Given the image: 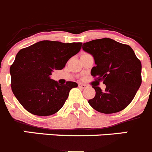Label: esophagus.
Returning <instances> with one entry per match:
<instances>
[{"instance_id": "34e87169", "label": "esophagus", "mask_w": 152, "mask_h": 152, "mask_svg": "<svg viewBox=\"0 0 152 152\" xmlns=\"http://www.w3.org/2000/svg\"><path fill=\"white\" fill-rule=\"evenodd\" d=\"M78 87H80V88H82V89H84L87 87V85H86V84H84V83H79Z\"/></svg>"}]
</instances>
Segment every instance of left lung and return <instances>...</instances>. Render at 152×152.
Here are the masks:
<instances>
[{
    "label": "left lung",
    "instance_id": "1",
    "mask_svg": "<svg viewBox=\"0 0 152 152\" xmlns=\"http://www.w3.org/2000/svg\"><path fill=\"white\" fill-rule=\"evenodd\" d=\"M83 45V50L93 56L96 64L91 75L106 86L104 91L93 87L96 96L89 100V104L101 113L122 111L131 102L141 85V62L130 46L111 38L96 39Z\"/></svg>",
    "mask_w": 152,
    "mask_h": 152
}]
</instances>
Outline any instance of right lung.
Wrapping results in <instances>:
<instances>
[{"label": "right lung", "mask_w": 152, "mask_h": 152, "mask_svg": "<svg viewBox=\"0 0 152 152\" xmlns=\"http://www.w3.org/2000/svg\"><path fill=\"white\" fill-rule=\"evenodd\" d=\"M81 45L42 41L18 52L10 69L11 88L23 108L38 116L52 115L62 108L69 91L77 83L60 84L50 79V75L54 70L63 69Z\"/></svg>", "instance_id": "right-lung-1"}]
</instances>
